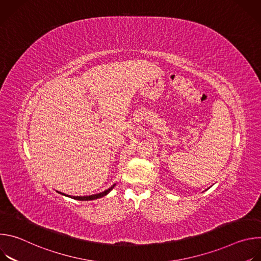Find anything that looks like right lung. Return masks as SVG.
Returning a JSON list of instances; mask_svg holds the SVG:
<instances>
[{
    "label": "right lung",
    "instance_id": "obj_1",
    "mask_svg": "<svg viewBox=\"0 0 261 261\" xmlns=\"http://www.w3.org/2000/svg\"><path fill=\"white\" fill-rule=\"evenodd\" d=\"M115 186H116V184H114L113 186H111L110 188H108L107 190H105V191H103V192H100V193H97V194H93V195H89V196H71V195H67V194H64V193H62V192H59V191H57L58 193H60V194H62V195H64V196H67V197H71V198H73V199H76V200H94V199H97V198H101V197H103V196H105V195H107L111 190H113L114 188H115Z\"/></svg>",
    "mask_w": 261,
    "mask_h": 261
}]
</instances>
